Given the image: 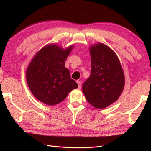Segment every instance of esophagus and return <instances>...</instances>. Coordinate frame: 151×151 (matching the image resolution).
Returning <instances> with one entry per match:
<instances>
[{
	"mask_svg": "<svg viewBox=\"0 0 151 151\" xmlns=\"http://www.w3.org/2000/svg\"><path fill=\"white\" fill-rule=\"evenodd\" d=\"M77 84H78L79 89H81V82L79 81H77Z\"/></svg>",
	"mask_w": 151,
	"mask_h": 151,
	"instance_id": "34e87169",
	"label": "esophagus"
}]
</instances>
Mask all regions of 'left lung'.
<instances>
[{"mask_svg": "<svg viewBox=\"0 0 151 151\" xmlns=\"http://www.w3.org/2000/svg\"><path fill=\"white\" fill-rule=\"evenodd\" d=\"M91 70L83 85V92L93 106L103 109L116 101L124 88L125 77L115 53L98 43L90 48Z\"/></svg>", "mask_w": 151, "mask_h": 151, "instance_id": "1", "label": "left lung"}]
</instances>
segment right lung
<instances>
[{"label": "right lung", "mask_w": 151, "mask_h": 151, "mask_svg": "<svg viewBox=\"0 0 151 151\" xmlns=\"http://www.w3.org/2000/svg\"><path fill=\"white\" fill-rule=\"evenodd\" d=\"M72 49V46L63 50L50 45L41 49L31 60L26 71L27 83L32 94L41 102L55 105L78 88L65 67Z\"/></svg>", "instance_id": "1"}]
</instances>
